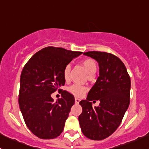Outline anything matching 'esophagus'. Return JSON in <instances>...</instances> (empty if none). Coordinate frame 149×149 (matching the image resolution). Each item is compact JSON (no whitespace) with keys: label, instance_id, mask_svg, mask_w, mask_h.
<instances>
[{"label":"esophagus","instance_id":"1","mask_svg":"<svg viewBox=\"0 0 149 149\" xmlns=\"http://www.w3.org/2000/svg\"><path fill=\"white\" fill-rule=\"evenodd\" d=\"M79 102H80V100H79V98H75V102H76V104H79Z\"/></svg>","mask_w":149,"mask_h":149}]
</instances>
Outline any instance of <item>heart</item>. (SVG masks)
<instances>
[{
    "label": "heart",
    "instance_id": "heart-1",
    "mask_svg": "<svg viewBox=\"0 0 149 149\" xmlns=\"http://www.w3.org/2000/svg\"><path fill=\"white\" fill-rule=\"evenodd\" d=\"M82 65H83L84 67L85 68V69L86 70L88 75L92 74V73H95L97 68V63H96V62L94 60L90 59V58H87V59L84 60V61H82ZM70 68H71V67H70V65H67L65 68H64L63 77L66 81L68 80L69 79ZM87 90H88V88H87V87L76 84H73V85L69 86L68 88V91L70 94H72L73 95L78 97H82V96H84V94L86 92Z\"/></svg>",
    "mask_w": 149,
    "mask_h": 149
}]
</instances>
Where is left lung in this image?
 <instances>
[{"label": "left lung", "instance_id": "obj_1", "mask_svg": "<svg viewBox=\"0 0 149 149\" xmlns=\"http://www.w3.org/2000/svg\"><path fill=\"white\" fill-rule=\"evenodd\" d=\"M84 55L98 62L100 76L88 91L86 100L79 102L83 109L79 117V124L86 137L103 140L119 127L128 108L130 78L124 63L112 54L90 51ZM94 99L100 103L92 108L91 101Z\"/></svg>", "mask_w": 149, "mask_h": 149}]
</instances>
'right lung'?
<instances>
[{
    "label": "right lung",
    "mask_w": 149,
    "mask_h": 149,
    "mask_svg": "<svg viewBox=\"0 0 149 149\" xmlns=\"http://www.w3.org/2000/svg\"><path fill=\"white\" fill-rule=\"evenodd\" d=\"M81 53L47 47L36 52L22 70L19 107L28 128L40 139H55L63 130L75 100L59 88L65 82L64 68ZM58 89L61 98L54 103L51 94Z\"/></svg>",
    "instance_id": "add662e5"
}]
</instances>
